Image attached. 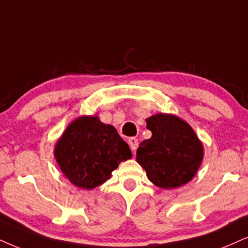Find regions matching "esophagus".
<instances>
[{"mask_svg": "<svg viewBox=\"0 0 248 248\" xmlns=\"http://www.w3.org/2000/svg\"><path fill=\"white\" fill-rule=\"evenodd\" d=\"M128 143H129V146L130 149L133 150L135 152L137 150V147H139V140L135 139V137H130L129 140H128Z\"/></svg>", "mask_w": 248, "mask_h": 248, "instance_id": "esophagus-1", "label": "esophagus"}]
</instances>
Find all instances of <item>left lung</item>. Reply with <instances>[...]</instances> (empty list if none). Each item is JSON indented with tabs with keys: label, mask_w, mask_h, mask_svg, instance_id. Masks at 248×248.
Segmentation results:
<instances>
[{
	"label": "left lung",
	"mask_w": 248,
	"mask_h": 248,
	"mask_svg": "<svg viewBox=\"0 0 248 248\" xmlns=\"http://www.w3.org/2000/svg\"><path fill=\"white\" fill-rule=\"evenodd\" d=\"M152 137L143 140L136 160L149 180L162 189H174L192 180L202 160V145L189 124L171 114L146 119Z\"/></svg>",
	"instance_id": "left-lung-1"
}]
</instances>
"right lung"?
<instances>
[{
  "label": "right lung",
  "instance_id": "obj_1",
  "mask_svg": "<svg viewBox=\"0 0 248 248\" xmlns=\"http://www.w3.org/2000/svg\"><path fill=\"white\" fill-rule=\"evenodd\" d=\"M55 156L74 186L93 189L111 177L119 162L130 159L131 151L113 126L97 117H81L64 131Z\"/></svg>",
  "mask_w": 248,
  "mask_h": 248
}]
</instances>
